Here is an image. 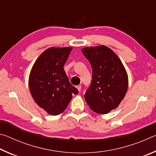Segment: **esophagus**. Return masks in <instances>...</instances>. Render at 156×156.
I'll list each match as a JSON object with an SVG mask.
<instances>
[{
	"label": "esophagus",
	"instance_id": "obj_1",
	"mask_svg": "<svg viewBox=\"0 0 156 156\" xmlns=\"http://www.w3.org/2000/svg\"><path fill=\"white\" fill-rule=\"evenodd\" d=\"M76 88H77V89H78L79 91H81V85H80V84H79V85L76 86Z\"/></svg>",
	"mask_w": 156,
	"mask_h": 156
}]
</instances>
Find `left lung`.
<instances>
[{
	"label": "left lung",
	"instance_id": "left-lung-1",
	"mask_svg": "<svg viewBox=\"0 0 156 156\" xmlns=\"http://www.w3.org/2000/svg\"><path fill=\"white\" fill-rule=\"evenodd\" d=\"M92 67V80L84 94L90 109L100 114L115 109L125 97L128 76L118 56L104 45L82 49Z\"/></svg>",
	"mask_w": 156,
	"mask_h": 156
}]
</instances>
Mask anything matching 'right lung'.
Returning <instances> with one entry per match:
<instances>
[{
	"instance_id": "1",
	"label": "right lung",
	"mask_w": 156,
	"mask_h": 156,
	"mask_svg": "<svg viewBox=\"0 0 156 156\" xmlns=\"http://www.w3.org/2000/svg\"><path fill=\"white\" fill-rule=\"evenodd\" d=\"M72 47H51L40 55L31 69L29 87L34 101L50 115L60 114L78 89L69 83L64 65Z\"/></svg>"
}]
</instances>
